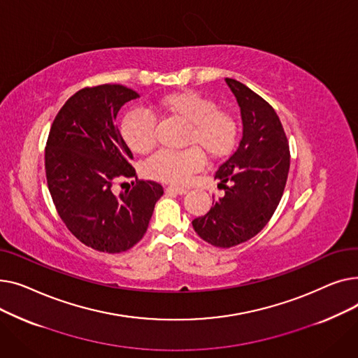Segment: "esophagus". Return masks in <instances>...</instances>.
<instances>
[{"mask_svg": "<svg viewBox=\"0 0 358 358\" xmlns=\"http://www.w3.org/2000/svg\"><path fill=\"white\" fill-rule=\"evenodd\" d=\"M166 193H174V194H180V196H182V194H185V193H187V190H185V189H182V187L168 185V187H166Z\"/></svg>", "mask_w": 358, "mask_h": 358, "instance_id": "obj_1", "label": "esophagus"}]
</instances>
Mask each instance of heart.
I'll return each mask as SVG.
<instances>
[{
	"label": "heart",
	"mask_w": 358,
	"mask_h": 358,
	"mask_svg": "<svg viewBox=\"0 0 358 358\" xmlns=\"http://www.w3.org/2000/svg\"><path fill=\"white\" fill-rule=\"evenodd\" d=\"M155 110L162 116L184 123L182 150H161L145 164V174L171 184H185L210 159L229 157L239 139V122L232 111L193 90H182L159 97ZM120 135L131 152L146 155L155 148V122L145 113L130 111L120 123Z\"/></svg>",
	"instance_id": "1"
}]
</instances>
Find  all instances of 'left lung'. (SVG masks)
<instances>
[{
  "label": "left lung",
  "mask_w": 358,
  "mask_h": 358,
  "mask_svg": "<svg viewBox=\"0 0 358 358\" xmlns=\"http://www.w3.org/2000/svg\"><path fill=\"white\" fill-rule=\"evenodd\" d=\"M224 81L241 107L243 134L234 155L216 171L224 196L193 220V228L212 245L231 248L254 238L274 215L289 176L290 149L274 108L242 83Z\"/></svg>",
  "instance_id": "obj_1"
}]
</instances>
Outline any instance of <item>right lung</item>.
<instances>
[{
  "label": "right lung",
  "mask_w": 358,
  "mask_h": 358,
  "mask_svg": "<svg viewBox=\"0 0 358 358\" xmlns=\"http://www.w3.org/2000/svg\"><path fill=\"white\" fill-rule=\"evenodd\" d=\"M138 97L119 84L85 87L66 100L48 136L45 169L56 212L75 238L99 252L136 245L164 194L161 184L138 180L116 124L122 106ZM119 176L137 182L117 196L112 185Z\"/></svg>",
  "instance_id": "add662e5"
}]
</instances>
